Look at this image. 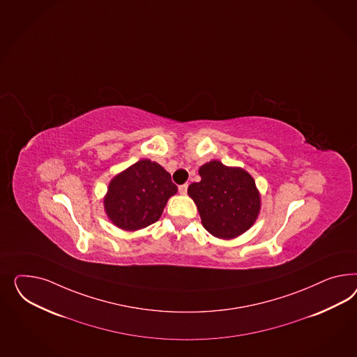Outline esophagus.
I'll return each instance as SVG.
<instances>
[{"instance_id": "34e87169", "label": "esophagus", "mask_w": 357, "mask_h": 357, "mask_svg": "<svg viewBox=\"0 0 357 357\" xmlns=\"http://www.w3.org/2000/svg\"><path fill=\"white\" fill-rule=\"evenodd\" d=\"M178 192H180V194L188 193V183H183V185H180V186H178Z\"/></svg>"}]
</instances>
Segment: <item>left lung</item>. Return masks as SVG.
I'll return each instance as SVG.
<instances>
[{
    "instance_id": "1",
    "label": "left lung",
    "mask_w": 357,
    "mask_h": 357,
    "mask_svg": "<svg viewBox=\"0 0 357 357\" xmlns=\"http://www.w3.org/2000/svg\"><path fill=\"white\" fill-rule=\"evenodd\" d=\"M199 176L201 181L190 183L188 194L198 207L204 229L219 238H234L248 231L261 208L252 176L218 160L202 165Z\"/></svg>"
}]
</instances>
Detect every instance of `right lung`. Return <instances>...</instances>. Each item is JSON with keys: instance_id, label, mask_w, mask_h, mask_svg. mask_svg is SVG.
I'll list each match as a JSON object with an SVG mask.
<instances>
[{"instance_id": "1", "label": "right lung", "mask_w": 357, "mask_h": 357, "mask_svg": "<svg viewBox=\"0 0 357 357\" xmlns=\"http://www.w3.org/2000/svg\"><path fill=\"white\" fill-rule=\"evenodd\" d=\"M177 193L171 174L151 160H139L113 178L104 207L113 225L126 231L159 220L169 197Z\"/></svg>"}]
</instances>
